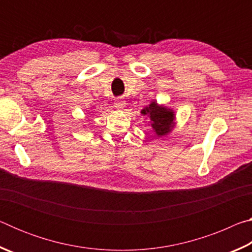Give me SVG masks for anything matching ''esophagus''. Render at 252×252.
I'll return each mask as SVG.
<instances>
[{
  "mask_svg": "<svg viewBox=\"0 0 252 252\" xmlns=\"http://www.w3.org/2000/svg\"><path fill=\"white\" fill-rule=\"evenodd\" d=\"M114 105H116L118 109L123 108V106L126 105V101L123 100L122 97H118V99H116V101H114Z\"/></svg>",
  "mask_w": 252,
  "mask_h": 252,
  "instance_id": "1",
  "label": "esophagus"
}]
</instances>
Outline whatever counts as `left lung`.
Masks as SVG:
<instances>
[{
  "label": "left lung",
  "mask_w": 252,
  "mask_h": 252,
  "mask_svg": "<svg viewBox=\"0 0 252 252\" xmlns=\"http://www.w3.org/2000/svg\"><path fill=\"white\" fill-rule=\"evenodd\" d=\"M141 113L143 116L148 114L150 117L151 126L158 135H163L171 130L174 119V114L171 110L162 108L156 102H152L150 105L141 111Z\"/></svg>",
  "instance_id": "obj_1"
}]
</instances>
